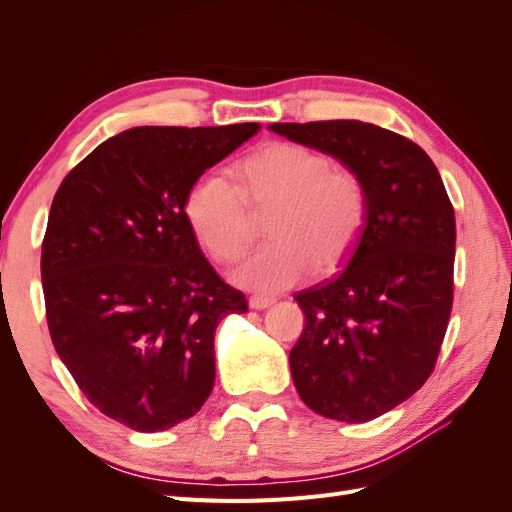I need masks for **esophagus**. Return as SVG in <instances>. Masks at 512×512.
<instances>
[{
  "label": "esophagus",
  "instance_id": "1",
  "mask_svg": "<svg viewBox=\"0 0 512 512\" xmlns=\"http://www.w3.org/2000/svg\"><path fill=\"white\" fill-rule=\"evenodd\" d=\"M275 299L273 297H265V294H252L250 297V307L252 309H265L269 305H273Z\"/></svg>",
  "mask_w": 512,
  "mask_h": 512
}]
</instances>
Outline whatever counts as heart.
Segmentation results:
<instances>
[{
    "instance_id": "heart-1",
    "label": "heart",
    "mask_w": 512,
    "mask_h": 512,
    "mask_svg": "<svg viewBox=\"0 0 512 512\" xmlns=\"http://www.w3.org/2000/svg\"><path fill=\"white\" fill-rule=\"evenodd\" d=\"M260 247L232 273L235 282L262 292L286 290L318 267L333 271L359 243L369 213L367 185L350 168H335L320 151L271 143L239 166V185L218 170L200 175L185 196L196 239L222 265L250 247L258 215H267Z\"/></svg>"
}]
</instances>
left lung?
<instances>
[{
    "label": "left lung",
    "mask_w": 512,
    "mask_h": 512,
    "mask_svg": "<svg viewBox=\"0 0 512 512\" xmlns=\"http://www.w3.org/2000/svg\"><path fill=\"white\" fill-rule=\"evenodd\" d=\"M269 128L329 153L367 185V224L348 267L294 297L305 329L290 371L316 414L371 421L436 367L453 309V205L436 164L406 136L356 119Z\"/></svg>",
    "instance_id": "1"
}]
</instances>
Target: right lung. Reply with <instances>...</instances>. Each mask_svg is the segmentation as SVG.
<instances>
[{
	"mask_svg": "<svg viewBox=\"0 0 512 512\" xmlns=\"http://www.w3.org/2000/svg\"><path fill=\"white\" fill-rule=\"evenodd\" d=\"M258 130L132 128L76 164L53 198L40 260L53 346L91 404L134 431L203 408L215 329L247 312L200 252L185 196Z\"/></svg>",
	"mask_w": 512,
	"mask_h": 512,
	"instance_id": "right-lung-1",
	"label": "right lung"
}]
</instances>
